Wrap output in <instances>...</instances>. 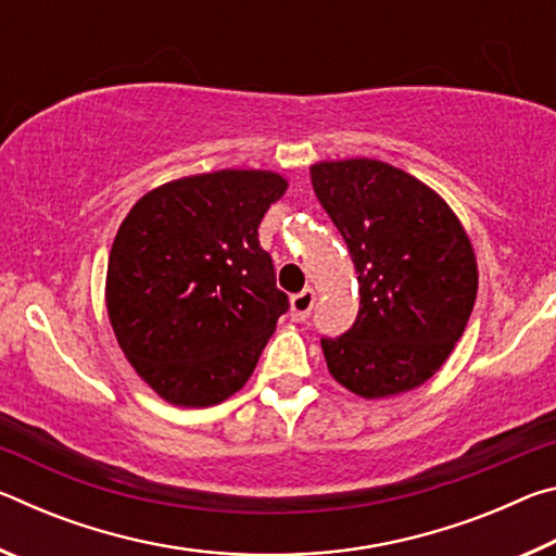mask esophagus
Returning <instances> with one entry per match:
<instances>
[{
	"label": "esophagus",
	"mask_w": 556,
	"mask_h": 556,
	"mask_svg": "<svg viewBox=\"0 0 556 556\" xmlns=\"http://www.w3.org/2000/svg\"><path fill=\"white\" fill-rule=\"evenodd\" d=\"M316 304V291L314 289H304L299 294L291 296V318L294 321H304L312 314V308Z\"/></svg>",
	"instance_id": "1"
}]
</instances>
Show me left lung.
Listing matches in <instances>:
<instances>
[{
  "instance_id": "1",
  "label": "left lung",
  "mask_w": 556,
  "mask_h": 556,
  "mask_svg": "<svg viewBox=\"0 0 556 556\" xmlns=\"http://www.w3.org/2000/svg\"><path fill=\"white\" fill-rule=\"evenodd\" d=\"M312 184L361 287L355 324L321 338L328 370L365 400L419 388L454 351L476 304L464 225L427 184L375 159L314 164Z\"/></svg>"
}]
</instances>
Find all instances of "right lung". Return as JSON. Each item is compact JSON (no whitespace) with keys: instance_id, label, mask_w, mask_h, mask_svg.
Segmentation results:
<instances>
[{"instance_id":"obj_1","label":"right lung","mask_w":556,"mask_h":556,"mask_svg":"<svg viewBox=\"0 0 556 556\" xmlns=\"http://www.w3.org/2000/svg\"><path fill=\"white\" fill-rule=\"evenodd\" d=\"M287 191L271 172L186 176L142 195L108 262V316L127 361L178 407L238 392L287 314L260 223Z\"/></svg>"}]
</instances>
